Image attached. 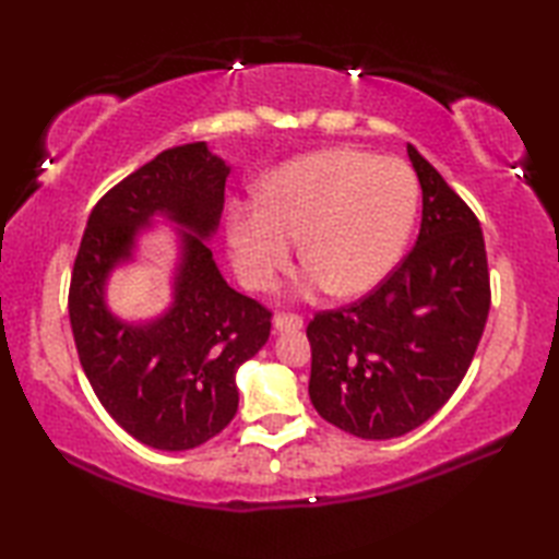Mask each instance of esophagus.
Segmentation results:
<instances>
[{
  "label": "esophagus",
  "instance_id": "obj_1",
  "mask_svg": "<svg viewBox=\"0 0 559 559\" xmlns=\"http://www.w3.org/2000/svg\"><path fill=\"white\" fill-rule=\"evenodd\" d=\"M302 329V319L298 314L281 312L273 317V331H298Z\"/></svg>",
  "mask_w": 559,
  "mask_h": 559
}]
</instances>
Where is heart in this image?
Returning <instances> with one entry per match:
<instances>
[{
	"mask_svg": "<svg viewBox=\"0 0 559 559\" xmlns=\"http://www.w3.org/2000/svg\"><path fill=\"white\" fill-rule=\"evenodd\" d=\"M418 180L406 163L358 148L295 158L259 185V201H233L228 245L245 286L266 290L290 264L295 237L314 286L358 298L399 264L418 216Z\"/></svg>",
	"mask_w": 559,
	"mask_h": 559,
	"instance_id": "b5f03b06",
	"label": "heart"
}]
</instances>
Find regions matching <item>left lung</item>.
Masks as SVG:
<instances>
[{"instance_id":"left-lung-1","label":"left lung","mask_w":559,"mask_h":559,"mask_svg":"<svg viewBox=\"0 0 559 559\" xmlns=\"http://www.w3.org/2000/svg\"><path fill=\"white\" fill-rule=\"evenodd\" d=\"M408 158L423 187L415 247L372 293L307 326L312 406L362 439L432 418L466 377L490 312L476 213L411 144Z\"/></svg>"}]
</instances>
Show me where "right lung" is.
<instances>
[{
  "instance_id": "obj_1",
  "label": "right lung",
  "mask_w": 559,
  "mask_h": 559,
  "mask_svg": "<svg viewBox=\"0 0 559 559\" xmlns=\"http://www.w3.org/2000/svg\"><path fill=\"white\" fill-rule=\"evenodd\" d=\"M230 168L204 141L158 153L93 206L69 283V322L83 372L110 418L139 442L185 451L237 413L235 372L271 334V310L233 290L204 240L216 233ZM156 215L183 228L168 313L117 320L104 283Z\"/></svg>"
}]
</instances>
